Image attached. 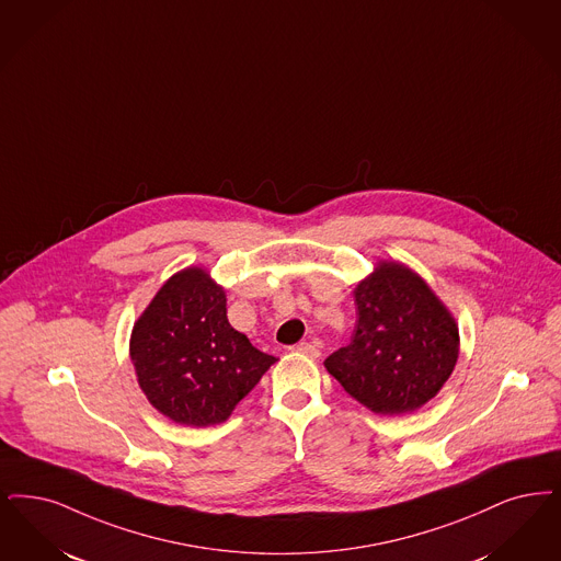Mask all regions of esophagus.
I'll return each mask as SVG.
<instances>
[{
	"instance_id": "obj_1",
	"label": "esophagus",
	"mask_w": 561,
	"mask_h": 561,
	"mask_svg": "<svg viewBox=\"0 0 561 561\" xmlns=\"http://www.w3.org/2000/svg\"><path fill=\"white\" fill-rule=\"evenodd\" d=\"M291 351H296V353H300V355H307V357H311V359H317L319 357V348L311 344V342H298Z\"/></svg>"
}]
</instances>
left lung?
<instances>
[{
	"instance_id": "1",
	"label": "left lung",
	"mask_w": 561,
	"mask_h": 561,
	"mask_svg": "<svg viewBox=\"0 0 561 561\" xmlns=\"http://www.w3.org/2000/svg\"><path fill=\"white\" fill-rule=\"evenodd\" d=\"M357 325L325 359L342 388L380 415H403L438 394L459 357V328L426 282L380 261L355 288Z\"/></svg>"
}]
</instances>
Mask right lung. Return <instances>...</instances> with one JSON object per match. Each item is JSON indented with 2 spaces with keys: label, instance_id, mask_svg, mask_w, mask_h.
<instances>
[{
  "label": "right lung",
  "instance_id": "add662e5",
  "mask_svg": "<svg viewBox=\"0 0 561 561\" xmlns=\"http://www.w3.org/2000/svg\"><path fill=\"white\" fill-rule=\"evenodd\" d=\"M225 290L187 267L157 291L135 321L129 355L150 404L181 426L225 422L275 357L227 321Z\"/></svg>",
  "mask_w": 561,
  "mask_h": 561
}]
</instances>
